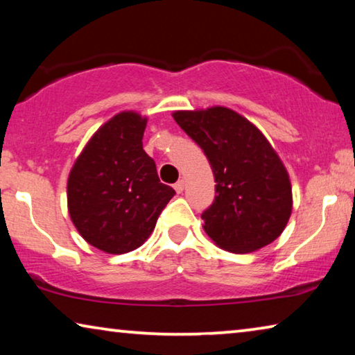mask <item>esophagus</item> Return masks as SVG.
I'll use <instances>...</instances> for the list:
<instances>
[{
  "instance_id": "34e87169",
  "label": "esophagus",
  "mask_w": 355,
  "mask_h": 355,
  "mask_svg": "<svg viewBox=\"0 0 355 355\" xmlns=\"http://www.w3.org/2000/svg\"><path fill=\"white\" fill-rule=\"evenodd\" d=\"M173 188H175V191L178 192V194H182L183 189H184V182H183V180H178V182L173 184Z\"/></svg>"
}]
</instances>
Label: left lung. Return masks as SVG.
Instances as JSON below:
<instances>
[{"mask_svg": "<svg viewBox=\"0 0 355 355\" xmlns=\"http://www.w3.org/2000/svg\"><path fill=\"white\" fill-rule=\"evenodd\" d=\"M172 116L203 150L214 173V200L202 213L207 235L236 254L279 238L291 216V183L261 131L222 106Z\"/></svg>", "mask_w": 355, "mask_h": 355, "instance_id": "8db88e82", "label": "left lung"}]
</instances>
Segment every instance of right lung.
Listing matches in <instances>:
<instances>
[{"label":"right lung","mask_w":355,"mask_h":355,"mask_svg":"<svg viewBox=\"0 0 355 355\" xmlns=\"http://www.w3.org/2000/svg\"><path fill=\"white\" fill-rule=\"evenodd\" d=\"M147 119L120 112L106 122L78 156L69 175L71 222L89 244L107 254H127L146 241L175 194L159 182L144 152Z\"/></svg>","instance_id":"1"}]
</instances>
